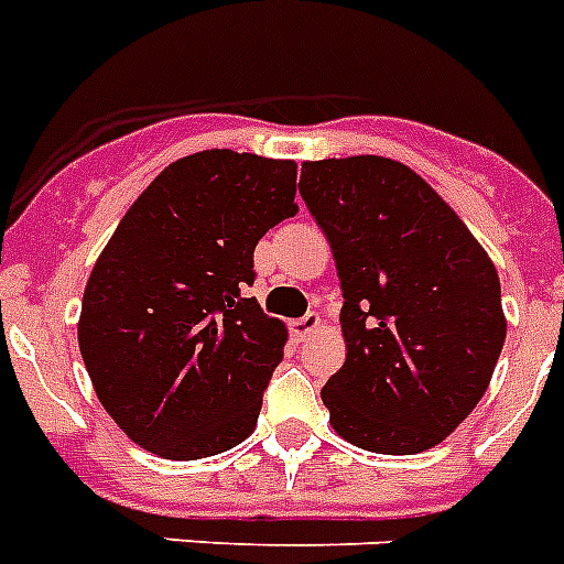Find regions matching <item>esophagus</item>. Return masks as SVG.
Segmentation results:
<instances>
[{
    "instance_id": "1",
    "label": "esophagus",
    "mask_w": 564,
    "mask_h": 564,
    "mask_svg": "<svg viewBox=\"0 0 564 564\" xmlns=\"http://www.w3.org/2000/svg\"><path fill=\"white\" fill-rule=\"evenodd\" d=\"M290 326H292V335H295L297 340H304V338H310L312 333H318L321 318L315 315V312H306L304 318H295Z\"/></svg>"
}]
</instances>
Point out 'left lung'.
<instances>
[{
    "label": "left lung",
    "instance_id": "obj_1",
    "mask_svg": "<svg viewBox=\"0 0 564 564\" xmlns=\"http://www.w3.org/2000/svg\"><path fill=\"white\" fill-rule=\"evenodd\" d=\"M297 192L333 246L347 361L321 390L335 433L410 456L444 442L485 395L505 312L494 260L404 163H304Z\"/></svg>",
    "mask_w": 564,
    "mask_h": 564
}]
</instances>
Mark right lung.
<instances>
[{"label": "right lung", "mask_w": 564, "mask_h": 564, "mask_svg": "<svg viewBox=\"0 0 564 564\" xmlns=\"http://www.w3.org/2000/svg\"><path fill=\"white\" fill-rule=\"evenodd\" d=\"M292 160L197 151L134 200L88 278L79 352L97 399L163 458L229 451L258 424L286 329L254 297V246L295 215Z\"/></svg>", "instance_id": "obj_1"}]
</instances>
